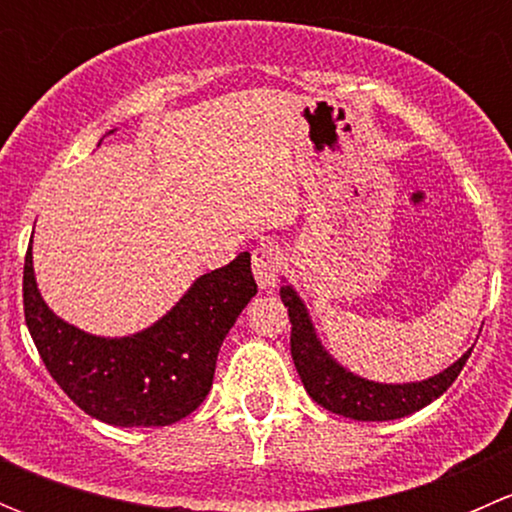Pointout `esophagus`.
<instances>
[{
	"instance_id": "34e87169",
	"label": "esophagus",
	"mask_w": 512,
	"mask_h": 512,
	"mask_svg": "<svg viewBox=\"0 0 512 512\" xmlns=\"http://www.w3.org/2000/svg\"><path fill=\"white\" fill-rule=\"evenodd\" d=\"M282 267V252L280 247L272 245V242H262L252 250V272H255V280L260 289L265 292H275L277 289V277H280Z\"/></svg>"
}]
</instances>
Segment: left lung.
<instances>
[{"label":"left lung","instance_id":"8db88e82","mask_svg":"<svg viewBox=\"0 0 512 512\" xmlns=\"http://www.w3.org/2000/svg\"><path fill=\"white\" fill-rule=\"evenodd\" d=\"M280 297L289 312V322H292L289 347H292V359L304 389L319 406H324L332 414L354 418V421H394V418H404L423 409L458 379L473 352V349H468L461 359L453 361L441 374H433L423 381L379 384V381H369L364 376H356L354 371L344 369L324 349L317 332H314L307 307L292 285H282Z\"/></svg>","mask_w":512,"mask_h":512}]
</instances>
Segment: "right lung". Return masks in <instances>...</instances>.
<instances>
[{"instance_id": "add662e5", "label": "right lung", "mask_w": 512, "mask_h": 512, "mask_svg": "<svg viewBox=\"0 0 512 512\" xmlns=\"http://www.w3.org/2000/svg\"><path fill=\"white\" fill-rule=\"evenodd\" d=\"M257 294L250 255L200 275L158 322L128 337H96L41 299L32 245L24 260V317L36 352L64 394L111 426H170L208 396L235 319Z\"/></svg>"}]
</instances>
